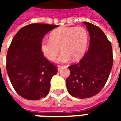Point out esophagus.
<instances>
[{
    "label": "esophagus",
    "mask_w": 121,
    "mask_h": 121,
    "mask_svg": "<svg viewBox=\"0 0 121 121\" xmlns=\"http://www.w3.org/2000/svg\"><path fill=\"white\" fill-rule=\"evenodd\" d=\"M63 66H61V65H58V70H60L63 67Z\"/></svg>",
    "instance_id": "34e87169"
}]
</instances>
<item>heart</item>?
Wrapping results in <instances>:
<instances>
[{
    "mask_svg": "<svg viewBox=\"0 0 121 121\" xmlns=\"http://www.w3.org/2000/svg\"><path fill=\"white\" fill-rule=\"evenodd\" d=\"M88 34L82 26L61 28L51 32L50 38H43L40 43L41 52L48 60H54L62 51L56 61L66 63L80 59L86 52L88 44Z\"/></svg>",
    "mask_w": 121,
    "mask_h": 121,
    "instance_id": "heart-1",
    "label": "heart"
}]
</instances>
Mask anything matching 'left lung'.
Wrapping results in <instances>:
<instances>
[{
  "label": "left lung",
  "mask_w": 121,
  "mask_h": 121,
  "mask_svg": "<svg viewBox=\"0 0 121 121\" xmlns=\"http://www.w3.org/2000/svg\"><path fill=\"white\" fill-rule=\"evenodd\" d=\"M90 36L89 49L78 63L69 67L66 79L69 94L78 99H87L99 93L108 79L113 66L111 42L98 26L83 22Z\"/></svg>",
  "instance_id": "left-lung-1"
}]
</instances>
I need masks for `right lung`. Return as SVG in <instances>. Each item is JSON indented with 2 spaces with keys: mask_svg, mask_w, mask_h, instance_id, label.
Segmentation results:
<instances>
[{
  "mask_svg": "<svg viewBox=\"0 0 121 121\" xmlns=\"http://www.w3.org/2000/svg\"><path fill=\"white\" fill-rule=\"evenodd\" d=\"M57 25L34 23L21 28L13 38L6 56V71L13 88L24 99L45 97L57 67L47 60L40 49L45 34Z\"/></svg>",
  "mask_w": 121,
  "mask_h": 121,
  "instance_id": "add662e5",
  "label": "right lung"
}]
</instances>
